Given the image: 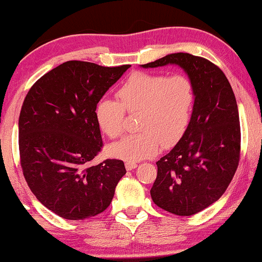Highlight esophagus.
<instances>
[{
    "label": "esophagus",
    "mask_w": 262,
    "mask_h": 262,
    "mask_svg": "<svg viewBox=\"0 0 262 262\" xmlns=\"http://www.w3.org/2000/svg\"><path fill=\"white\" fill-rule=\"evenodd\" d=\"M137 166H138V164L135 163V162H126V163H125V167H126L127 170L135 169V168H137Z\"/></svg>",
    "instance_id": "1"
}]
</instances>
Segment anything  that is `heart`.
Returning a JSON list of instances; mask_svg holds the SVG:
<instances>
[{
  "mask_svg": "<svg viewBox=\"0 0 262 262\" xmlns=\"http://www.w3.org/2000/svg\"><path fill=\"white\" fill-rule=\"evenodd\" d=\"M116 98L117 101H99L96 123L107 137L116 139L124 131L125 112L137 113V134L125 136L108 149L112 156L132 162L151 157L161 145L170 148L184 137L195 95L191 80L185 75L137 71L117 89Z\"/></svg>",
  "mask_w": 262,
  "mask_h": 262,
  "instance_id": "b5f03b06",
  "label": "heart"
}]
</instances>
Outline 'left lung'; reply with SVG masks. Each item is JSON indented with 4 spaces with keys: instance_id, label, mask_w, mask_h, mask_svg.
Here are the masks:
<instances>
[{
    "instance_id": "1",
    "label": "left lung",
    "mask_w": 262,
    "mask_h": 262,
    "mask_svg": "<svg viewBox=\"0 0 262 262\" xmlns=\"http://www.w3.org/2000/svg\"><path fill=\"white\" fill-rule=\"evenodd\" d=\"M177 64L194 88L188 128L177 145L157 161L150 194L161 209L192 216L217 202L238 167L241 128L235 94L227 76L209 59L171 53L143 68Z\"/></svg>"
}]
</instances>
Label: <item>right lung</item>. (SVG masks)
<instances>
[{
    "label": "right lung",
    "mask_w": 262,
    "mask_h": 262,
    "mask_svg": "<svg viewBox=\"0 0 262 262\" xmlns=\"http://www.w3.org/2000/svg\"><path fill=\"white\" fill-rule=\"evenodd\" d=\"M130 67L68 60L39 78L24 100L21 168L35 198L57 216L80 221L103 212L126 173L121 160L88 163L103 145L96 105Z\"/></svg>",
    "instance_id": "1"
}]
</instances>
